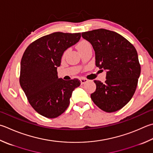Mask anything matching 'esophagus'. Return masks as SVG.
Wrapping results in <instances>:
<instances>
[{"label":"esophagus","instance_id":"obj_1","mask_svg":"<svg viewBox=\"0 0 153 153\" xmlns=\"http://www.w3.org/2000/svg\"><path fill=\"white\" fill-rule=\"evenodd\" d=\"M80 80V82H81V84H85V83L88 81V80L87 79H86V78H81Z\"/></svg>","mask_w":153,"mask_h":153}]
</instances>
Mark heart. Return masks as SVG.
Segmentation results:
<instances>
[{
	"mask_svg": "<svg viewBox=\"0 0 153 153\" xmlns=\"http://www.w3.org/2000/svg\"><path fill=\"white\" fill-rule=\"evenodd\" d=\"M90 43H89L88 41H85V40H82L80 41L79 43H78L76 45V48L79 51H80L82 50H84L85 48L86 47H88V46H90Z\"/></svg>",
	"mask_w": 153,
	"mask_h": 153,
	"instance_id": "b5f03b06",
	"label": "heart"
}]
</instances>
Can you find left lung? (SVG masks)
I'll return each mask as SVG.
<instances>
[{
	"label": "left lung",
	"mask_w": 153,
	"mask_h": 153,
	"mask_svg": "<svg viewBox=\"0 0 153 153\" xmlns=\"http://www.w3.org/2000/svg\"><path fill=\"white\" fill-rule=\"evenodd\" d=\"M93 46L96 66L106 71V80H94L91 99L101 110L112 112L125 106L136 91L140 74L137 50L120 34L104 28L82 33Z\"/></svg>",
	"instance_id": "1"
}]
</instances>
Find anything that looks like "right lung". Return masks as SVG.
Listing matches in <instances>:
<instances>
[{"label": "right lung", "mask_w": 153, "mask_h": 153, "mask_svg": "<svg viewBox=\"0 0 153 153\" xmlns=\"http://www.w3.org/2000/svg\"><path fill=\"white\" fill-rule=\"evenodd\" d=\"M80 33L56 32L42 36L25 50L21 62L20 85L34 110L49 119L58 117L68 108L78 79H59L64 52L79 41Z\"/></svg>", "instance_id": "obj_1"}]
</instances>
